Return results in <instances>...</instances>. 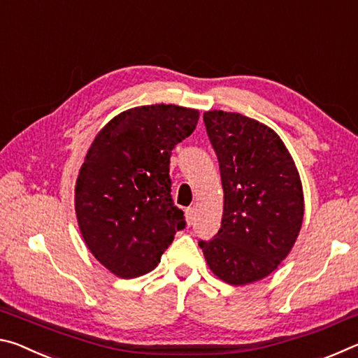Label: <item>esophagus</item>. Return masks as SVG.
Returning a JSON list of instances; mask_svg holds the SVG:
<instances>
[{"mask_svg": "<svg viewBox=\"0 0 358 358\" xmlns=\"http://www.w3.org/2000/svg\"><path fill=\"white\" fill-rule=\"evenodd\" d=\"M185 215H186L187 224H192V222H194V217H196V208H194V207H187V208L185 210Z\"/></svg>", "mask_w": 358, "mask_h": 358, "instance_id": "esophagus-1", "label": "esophagus"}]
</instances>
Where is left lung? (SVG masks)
Returning a JSON list of instances; mask_svg holds the SVG:
<instances>
[{
  "label": "left lung",
  "mask_w": 358,
  "mask_h": 358,
  "mask_svg": "<svg viewBox=\"0 0 358 358\" xmlns=\"http://www.w3.org/2000/svg\"><path fill=\"white\" fill-rule=\"evenodd\" d=\"M203 121L224 208L217 234L199 246L215 276L245 286L273 273L294 248L305 213L300 173L281 137L260 121L224 110L205 112Z\"/></svg>",
  "instance_id": "1"
}]
</instances>
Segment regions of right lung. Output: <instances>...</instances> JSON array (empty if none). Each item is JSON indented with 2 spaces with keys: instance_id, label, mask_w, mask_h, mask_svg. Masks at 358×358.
<instances>
[{
  "instance_id": "1",
  "label": "right lung",
  "mask_w": 358,
  "mask_h": 358,
  "mask_svg": "<svg viewBox=\"0 0 358 358\" xmlns=\"http://www.w3.org/2000/svg\"><path fill=\"white\" fill-rule=\"evenodd\" d=\"M196 108L132 107L96 134L76 181V216L93 256L115 276L148 273L185 227L171 196L172 150L192 134Z\"/></svg>"
}]
</instances>
